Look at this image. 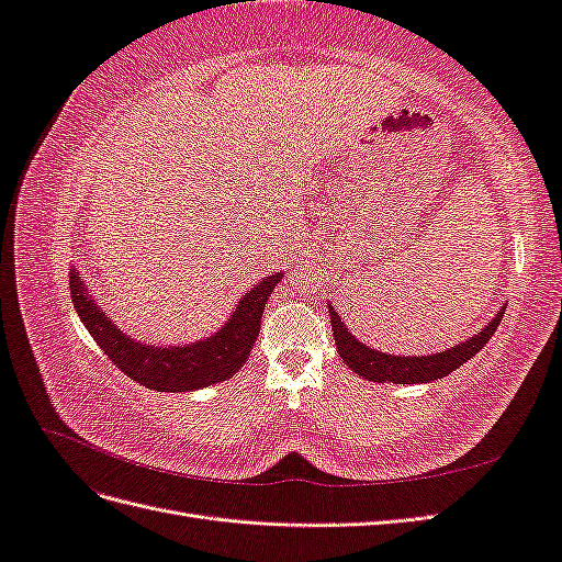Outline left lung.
<instances>
[{
    "label": "left lung",
    "mask_w": 562,
    "mask_h": 562,
    "mask_svg": "<svg viewBox=\"0 0 562 562\" xmlns=\"http://www.w3.org/2000/svg\"><path fill=\"white\" fill-rule=\"evenodd\" d=\"M328 312H330L335 345L339 356H342V361L356 372V375H361L370 382H394V384H422L431 380H443L452 370L471 361L473 356L487 345V339L495 335L497 326L504 318V307H502L479 335H473L471 339H467V342H459L440 353L391 356L378 349H370L361 342L359 337H353L330 304H328Z\"/></svg>",
    "instance_id": "1"
}]
</instances>
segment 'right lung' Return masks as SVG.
<instances>
[{
  "instance_id": "obj_1",
  "label": "right lung",
  "mask_w": 562,
  "mask_h": 562,
  "mask_svg": "<svg viewBox=\"0 0 562 562\" xmlns=\"http://www.w3.org/2000/svg\"><path fill=\"white\" fill-rule=\"evenodd\" d=\"M281 277L283 274L277 271L250 288L215 335L180 347L140 345L119 330L89 295V288L83 285L77 269L70 274V293L81 323L119 370L151 391L178 394V391H194L236 375L260 335L265 304Z\"/></svg>"
}]
</instances>
